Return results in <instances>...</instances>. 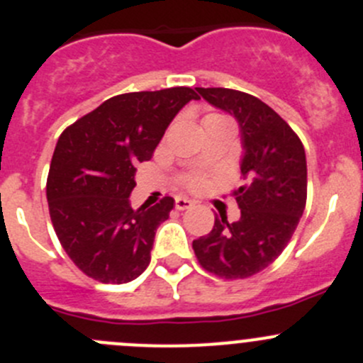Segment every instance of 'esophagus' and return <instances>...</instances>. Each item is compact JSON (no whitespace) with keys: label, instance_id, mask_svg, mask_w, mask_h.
<instances>
[{"label":"esophagus","instance_id":"esophagus-1","mask_svg":"<svg viewBox=\"0 0 363 363\" xmlns=\"http://www.w3.org/2000/svg\"><path fill=\"white\" fill-rule=\"evenodd\" d=\"M191 206L193 202L189 199H186V196H175V209L184 211V209H189Z\"/></svg>","mask_w":363,"mask_h":363}]
</instances>
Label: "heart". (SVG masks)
<instances>
[{
  "instance_id": "heart-1",
  "label": "heart",
  "mask_w": 363,
  "mask_h": 363,
  "mask_svg": "<svg viewBox=\"0 0 363 363\" xmlns=\"http://www.w3.org/2000/svg\"><path fill=\"white\" fill-rule=\"evenodd\" d=\"M211 118H227V117H223V115H218V113H209L206 118H203V122L211 121ZM182 184H184L186 188L196 191V189H202L203 186L207 184V179L203 177V175L195 174V172H193V174H186L184 177H182Z\"/></svg>"
}]
</instances>
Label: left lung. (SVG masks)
<instances>
[{"label":"left lung","instance_id":"left-lung-1","mask_svg":"<svg viewBox=\"0 0 363 363\" xmlns=\"http://www.w3.org/2000/svg\"><path fill=\"white\" fill-rule=\"evenodd\" d=\"M211 103L234 115L241 128L245 184L232 191L241 218L214 216L207 235L193 241L200 266L227 280L266 269L293 238L307 203V160L301 140L266 103L230 88H196Z\"/></svg>","mask_w":363,"mask_h":363}]
</instances>
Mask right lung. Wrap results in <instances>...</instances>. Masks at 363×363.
<instances>
[{
    "label": "right lung",
    "instance_id": "obj_1",
    "mask_svg": "<svg viewBox=\"0 0 363 363\" xmlns=\"http://www.w3.org/2000/svg\"><path fill=\"white\" fill-rule=\"evenodd\" d=\"M191 99L200 97L189 86L121 94L60 135L45 186L49 216L60 245L90 279L128 284L149 266L154 235L174 199L133 209L136 164L152 157Z\"/></svg>",
    "mask_w": 363,
    "mask_h": 363
}]
</instances>
